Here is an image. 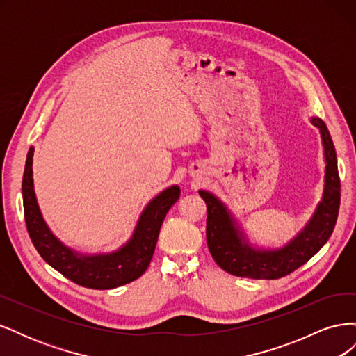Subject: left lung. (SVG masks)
Segmentation results:
<instances>
[{
	"mask_svg": "<svg viewBox=\"0 0 356 356\" xmlns=\"http://www.w3.org/2000/svg\"><path fill=\"white\" fill-rule=\"evenodd\" d=\"M312 123L321 131L324 144L327 163L324 195L306 227L281 250H255L246 242L245 234L227 208L211 193L199 191L208 208L207 242L209 252L222 270L250 279L284 277L307 263L330 239L340 208L337 156L327 124L318 117H312Z\"/></svg>",
	"mask_w": 356,
	"mask_h": 356,
	"instance_id": "left-lung-1",
	"label": "left lung"
}]
</instances>
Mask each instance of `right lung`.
Returning a JSON list of instances; mask_svg holds the SVG:
<instances>
[{"instance_id": "right-lung-1", "label": "right lung", "mask_w": 356, "mask_h": 356, "mask_svg": "<svg viewBox=\"0 0 356 356\" xmlns=\"http://www.w3.org/2000/svg\"><path fill=\"white\" fill-rule=\"evenodd\" d=\"M32 156L29 148L22 179L24 212L29 238L47 264L70 281L92 289H111L135 281L152 261L161 222L179 197V187L172 186L149 202L138 220L132 238L111 254L83 255L63 245L50 232L41 217L32 181Z\"/></svg>"}]
</instances>
